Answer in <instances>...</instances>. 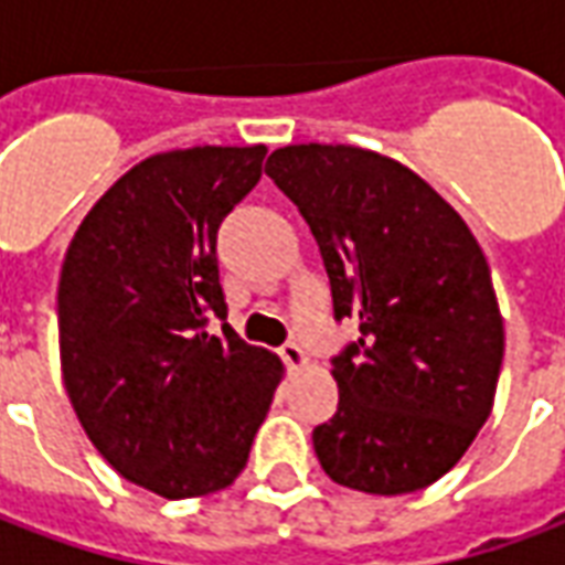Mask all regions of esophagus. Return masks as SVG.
Listing matches in <instances>:
<instances>
[{
  "mask_svg": "<svg viewBox=\"0 0 565 565\" xmlns=\"http://www.w3.org/2000/svg\"><path fill=\"white\" fill-rule=\"evenodd\" d=\"M278 354H281V360L290 369L306 366V351H302V348H299L296 342H284L281 348H278Z\"/></svg>",
  "mask_w": 565,
  "mask_h": 565,
  "instance_id": "esophagus-1",
  "label": "esophagus"
}]
</instances>
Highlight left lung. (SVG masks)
I'll return each mask as SVG.
<instances>
[{"label": "left lung", "instance_id": "8db88e82", "mask_svg": "<svg viewBox=\"0 0 565 565\" xmlns=\"http://www.w3.org/2000/svg\"><path fill=\"white\" fill-rule=\"evenodd\" d=\"M266 174L318 242L335 320L360 323L332 356L339 408L311 433L323 472L379 497L424 490L493 408L505 335L484 254L424 178L372 150L287 145Z\"/></svg>", "mask_w": 565, "mask_h": 565}]
</instances>
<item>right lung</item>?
I'll return each mask as SVG.
<instances>
[{
    "mask_svg": "<svg viewBox=\"0 0 565 565\" xmlns=\"http://www.w3.org/2000/svg\"><path fill=\"white\" fill-rule=\"evenodd\" d=\"M263 157V145L157 153L66 250L56 327L72 408L117 472L166 499L233 484L281 381L278 356L226 323L217 269V230Z\"/></svg>",
    "mask_w": 565,
    "mask_h": 565,
    "instance_id": "right-lung-1",
    "label": "right lung"
}]
</instances>
